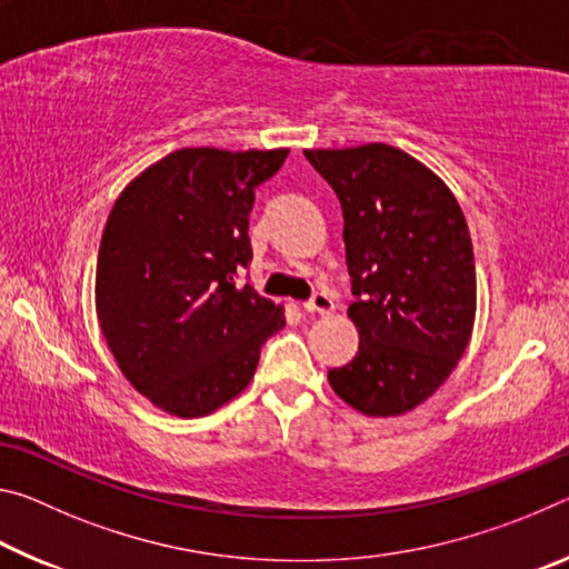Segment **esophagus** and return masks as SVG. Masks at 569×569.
<instances>
[{"mask_svg":"<svg viewBox=\"0 0 569 569\" xmlns=\"http://www.w3.org/2000/svg\"><path fill=\"white\" fill-rule=\"evenodd\" d=\"M306 313H331L333 311V298L326 291H316L308 301L303 303Z\"/></svg>","mask_w":569,"mask_h":569,"instance_id":"1","label":"esophagus"}]
</instances>
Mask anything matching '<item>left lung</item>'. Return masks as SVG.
<instances>
[{
	"label": "left lung",
	"instance_id": "left-lung-1",
	"mask_svg": "<svg viewBox=\"0 0 569 569\" xmlns=\"http://www.w3.org/2000/svg\"><path fill=\"white\" fill-rule=\"evenodd\" d=\"M303 156L341 203L356 296L359 353L329 371L331 389L366 417H399L447 381L469 343L477 271L465 213L445 180L399 148Z\"/></svg>",
	"mask_w": 569,
	"mask_h": 569
}]
</instances>
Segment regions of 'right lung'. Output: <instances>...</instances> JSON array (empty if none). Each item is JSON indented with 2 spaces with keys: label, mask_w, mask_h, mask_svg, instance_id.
<instances>
[{
  "label": "right lung",
  "mask_w": 569,
  "mask_h": 569,
  "mask_svg": "<svg viewBox=\"0 0 569 569\" xmlns=\"http://www.w3.org/2000/svg\"><path fill=\"white\" fill-rule=\"evenodd\" d=\"M286 156L182 148L114 200L94 306L124 379L162 411L196 419L236 399L286 326L283 306L238 283L253 258L256 188Z\"/></svg>",
  "instance_id": "1"
}]
</instances>
